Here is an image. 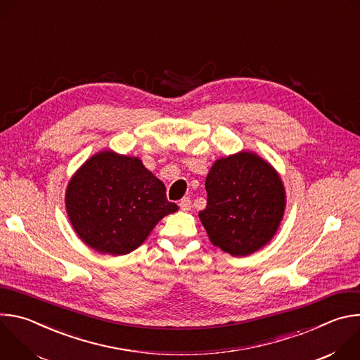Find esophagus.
Listing matches in <instances>:
<instances>
[{
    "instance_id": "esophagus-1",
    "label": "esophagus",
    "mask_w": 360,
    "mask_h": 360,
    "mask_svg": "<svg viewBox=\"0 0 360 360\" xmlns=\"http://www.w3.org/2000/svg\"><path fill=\"white\" fill-rule=\"evenodd\" d=\"M179 208H181V211H185V212L191 210V198L189 196H184L179 200Z\"/></svg>"
}]
</instances>
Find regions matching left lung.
<instances>
[{
  "mask_svg": "<svg viewBox=\"0 0 360 360\" xmlns=\"http://www.w3.org/2000/svg\"><path fill=\"white\" fill-rule=\"evenodd\" d=\"M205 188L207 208L199 218L215 246L246 256L272 239L283 217L285 189L268 162L252 152L218 160Z\"/></svg>",
  "mask_w": 360,
  "mask_h": 360,
  "instance_id": "1",
  "label": "left lung"
}]
</instances>
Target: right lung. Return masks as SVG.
Returning a JSON list of instances; mask_svg holds the SVG:
<instances>
[{"label": "right lung", "instance_id": "1", "mask_svg": "<svg viewBox=\"0 0 360 360\" xmlns=\"http://www.w3.org/2000/svg\"><path fill=\"white\" fill-rule=\"evenodd\" d=\"M78 236L101 253L136 249L165 215L178 210L165 185L138 158L104 150L88 160L70 181L65 195Z\"/></svg>", "mask_w": 360, "mask_h": 360}]
</instances>
